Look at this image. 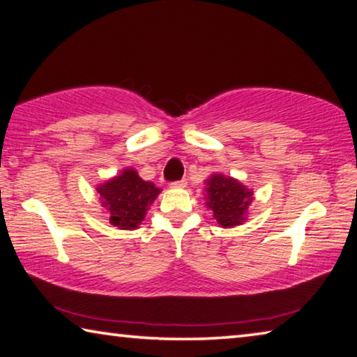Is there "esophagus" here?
I'll use <instances>...</instances> for the list:
<instances>
[{
  "mask_svg": "<svg viewBox=\"0 0 357 357\" xmlns=\"http://www.w3.org/2000/svg\"><path fill=\"white\" fill-rule=\"evenodd\" d=\"M186 183H188L186 182V178H182V180H175V182H172L171 185L174 186V188H185Z\"/></svg>",
  "mask_w": 357,
  "mask_h": 357,
  "instance_id": "1",
  "label": "esophagus"
}]
</instances>
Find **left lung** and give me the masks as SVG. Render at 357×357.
I'll list each match as a JSON object with an SVG mask.
<instances>
[{
	"label": "left lung",
	"mask_w": 357,
	"mask_h": 357,
	"mask_svg": "<svg viewBox=\"0 0 357 357\" xmlns=\"http://www.w3.org/2000/svg\"><path fill=\"white\" fill-rule=\"evenodd\" d=\"M207 207L222 227H234L245 221L246 210L252 202V191L243 186L238 180L213 174L207 180Z\"/></svg>",
	"instance_id": "1"
}]
</instances>
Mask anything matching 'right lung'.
Listing matches in <instances>:
<instances>
[{
	"mask_svg": "<svg viewBox=\"0 0 357 357\" xmlns=\"http://www.w3.org/2000/svg\"><path fill=\"white\" fill-rule=\"evenodd\" d=\"M97 191L102 205L109 211L112 226L131 230L139 226L160 188L152 182H144L133 169H125L116 178L98 186Z\"/></svg>",
	"mask_w": 357,
	"mask_h": 357,
	"instance_id": "right-lung-1",
	"label": "right lung"
}]
</instances>
